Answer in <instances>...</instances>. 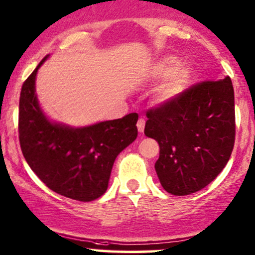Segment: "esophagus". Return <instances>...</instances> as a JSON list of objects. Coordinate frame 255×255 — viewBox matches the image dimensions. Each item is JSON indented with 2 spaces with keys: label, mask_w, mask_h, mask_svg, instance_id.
<instances>
[{
  "label": "esophagus",
  "mask_w": 255,
  "mask_h": 255,
  "mask_svg": "<svg viewBox=\"0 0 255 255\" xmlns=\"http://www.w3.org/2000/svg\"><path fill=\"white\" fill-rule=\"evenodd\" d=\"M144 127H145V119L139 118L138 122H137V128H138L139 133H142L143 131H144Z\"/></svg>",
  "instance_id": "1"
}]
</instances>
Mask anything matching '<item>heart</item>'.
Listing matches in <instances>:
<instances>
[{"mask_svg": "<svg viewBox=\"0 0 255 255\" xmlns=\"http://www.w3.org/2000/svg\"><path fill=\"white\" fill-rule=\"evenodd\" d=\"M146 75L150 80L163 79L162 83L155 89L154 99L158 104H167L180 97L192 80L193 71L188 65L179 64L174 56L157 58L148 68Z\"/></svg>", "mask_w": 255, "mask_h": 255, "instance_id": "obj_1", "label": "heart"}]
</instances>
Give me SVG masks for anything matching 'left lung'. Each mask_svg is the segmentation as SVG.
<instances>
[{"mask_svg": "<svg viewBox=\"0 0 255 255\" xmlns=\"http://www.w3.org/2000/svg\"><path fill=\"white\" fill-rule=\"evenodd\" d=\"M145 136L157 140L155 170L174 196L208 186L228 163L235 142V104L232 80L205 81L170 103L146 112Z\"/></svg>", "mask_w": 255, "mask_h": 255, "instance_id": "obj_1", "label": "left lung"}]
</instances>
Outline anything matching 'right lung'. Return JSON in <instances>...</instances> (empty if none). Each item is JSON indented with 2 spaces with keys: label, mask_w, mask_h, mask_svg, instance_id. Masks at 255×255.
<instances>
[{
  "label": "right lung",
  "mask_w": 255,
  "mask_h": 255,
  "mask_svg": "<svg viewBox=\"0 0 255 255\" xmlns=\"http://www.w3.org/2000/svg\"><path fill=\"white\" fill-rule=\"evenodd\" d=\"M47 55L21 88L19 139L23 157L53 192L91 202L106 192L117 156L136 139L138 115L73 128L49 119L39 105L35 77Z\"/></svg>",
  "instance_id": "right-lung-1"
}]
</instances>
